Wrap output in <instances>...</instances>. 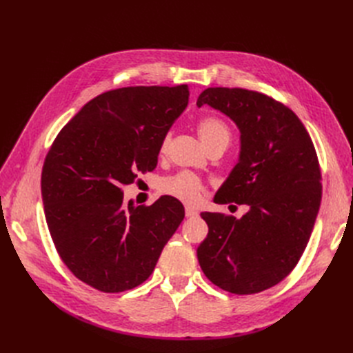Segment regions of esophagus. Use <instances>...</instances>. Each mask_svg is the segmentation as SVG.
I'll return each instance as SVG.
<instances>
[{"mask_svg": "<svg viewBox=\"0 0 353 353\" xmlns=\"http://www.w3.org/2000/svg\"><path fill=\"white\" fill-rule=\"evenodd\" d=\"M185 216H187V218H194V216H197V210H196L194 208L187 206V208H185Z\"/></svg>", "mask_w": 353, "mask_h": 353, "instance_id": "34e87169", "label": "esophagus"}]
</instances>
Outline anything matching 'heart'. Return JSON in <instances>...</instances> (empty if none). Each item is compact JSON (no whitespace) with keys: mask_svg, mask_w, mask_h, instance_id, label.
Segmentation results:
<instances>
[{"mask_svg":"<svg viewBox=\"0 0 353 353\" xmlns=\"http://www.w3.org/2000/svg\"><path fill=\"white\" fill-rule=\"evenodd\" d=\"M197 130L203 143L209 148L219 141L228 143L230 140V130L227 123L215 116L201 117L197 123ZM169 140L170 135L166 134L159 147L160 154L166 153ZM160 190H162L165 194L172 196L181 201L187 203V205H194V203L200 200L203 191H205V185H203V181L197 175L184 170V172H179L174 176L165 178L162 181V184H160Z\"/></svg>","mask_w":353,"mask_h":353,"instance_id":"1","label":"heart"}]
</instances>
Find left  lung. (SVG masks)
Returning a JSON list of instances; mask_svg holds the SVG:
<instances>
[{"instance_id": "obj_1", "label": "left lung", "mask_w": 353, "mask_h": 353, "mask_svg": "<svg viewBox=\"0 0 353 353\" xmlns=\"http://www.w3.org/2000/svg\"><path fill=\"white\" fill-rule=\"evenodd\" d=\"M203 104L240 130L239 162L213 201L249 212L240 219L203 212L209 232L197 259L222 290L259 293L293 271L311 237L323 193L315 147L301 119L262 92L208 88L197 99Z\"/></svg>"}]
</instances>
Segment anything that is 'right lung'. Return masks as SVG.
I'll return each mask as SVG.
<instances>
[{"mask_svg":"<svg viewBox=\"0 0 353 353\" xmlns=\"http://www.w3.org/2000/svg\"><path fill=\"white\" fill-rule=\"evenodd\" d=\"M188 87H126L88 101L46 157L41 194L61 261L104 293L140 285L183 222V203L123 201L122 187L157 165L159 147L188 104Z\"/></svg>","mask_w":353,"mask_h":353,"instance_id":"obj_1","label":"right lung"}]
</instances>
